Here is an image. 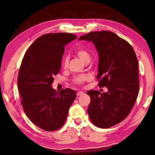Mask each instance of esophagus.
<instances>
[{
    "instance_id": "1",
    "label": "esophagus",
    "mask_w": 155,
    "mask_h": 155,
    "mask_svg": "<svg viewBox=\"0 0 155 155\" xmlns=\"http://www.w3.org/2000/svg\"><path fill=\"white\" fill-rule=\"evenodd\" d=\"M84 93L83 92V91H78V92L77 93V96H81V95H83Z\"/></svg>"
}]
</instances>
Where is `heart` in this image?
<instances>
[{"instance_id": "heart-1", "label": "heart", "mask_w": 155, "mask_h": 155, "mask_svg": "<svg viewBox=\"0 0 155 155\" xmlns=\"http://www.w3.org/2000/svg\"><path fill=\"white\" fill-rule=\"evenodd\" d=\"M76 54L79 57V58L82 60L84 62H87L88 61H90L91 56L90 53H89L87 51H86L85 48H78L76 51ZM68 62H69V58L68 57L65 56L62 59V65L64 68H67L68 65ZM90 76L82 74V75H78L76 76L73 78V82L77 85H82L83 83H85V81L90 80Z\"/></svg>"}]
</instances>
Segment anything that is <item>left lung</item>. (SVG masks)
<instances>
[{
  "label": "left lung",
  "mask_w": 155,
  "mask_h": 155,
  "mask_svg": "<svg viewBox=\"0 0 155 155\" xmlns=\"http://www.w3.org/2000/svg\"><path fill=\"white\" fill-rule=\"evenodd\" d=\"M79 40L91 41L99 56L100 87L107 92L90 90L87 113L99 128H110L123 121L134 106L139 93L138 61L133 47L116 34L107 31H93Z\"/></svg>",
  "instance_id": "obj_1"
}]
</instances>
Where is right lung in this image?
<instances>
[{"label": "right lung", "instance_id": "obj_1", "mask_svg": "<svg viewBox=\"0 0 155 155\" xmlns=\"http://www.w3.org/2000/svg\"><path fill=\"white\" fill-rule=\"evenodd\" d=\"M77 38L68 33H48L31 44L23 57L18 77L21 104L37 127L54 131L65 123L76 91L66 88L59 93L52 87L61 67L65 46Z\"/></svg>", "mask_w": 155, "mask_h": 155}]
</instances>
